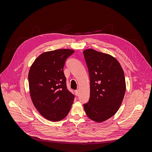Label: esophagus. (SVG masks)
I'll use <instances>...</instances> for the list:
<instances>
[{"label":"esophagus","instance_id":"34e87169","mask_svg":"<svg viewBox=\"0 0 152 152\" xmlns=\"http://www.w3.org/2000/svg\"><path fill=\"white\" fill-rule=\"evenodd\" d=\"M75 94H76V96H78V95L79 94V90H76V91H75Z\"/></svg>","mask_w":152,"mask_h":152}]
</instances>
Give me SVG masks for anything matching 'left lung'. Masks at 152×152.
I'll return each instance as SVG.
<instances>
[{"instance_id":"left-lung-1","label":"left lung","mask_w":152,"mask_h":152,"mask_svg":"<svg viewBox=\"0 0 152 152\" xmlns=\"http://www.w3.org/2000/svg\"><path fill=\"white\" fill-rule=\"evenodd\" d=\"M90 79V97L84 108L97 123L108 120L120 108L126 91L123 69L116 58L92 49L83 52Z\"/></svg>"}]
</instances>
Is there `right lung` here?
Segmentation results:
<instances>
[{
  "instance_id": "obj_1",
  "label": "right lung",
  "mask_w": 152,
  "mask_h": 152,
  "mask_svg": "<svg viewBox=\"0 0 152 152\" xmlns=\"http://www.w3.org/2000/svg\"><path fill=\"white\" fill-rule=\"evenodd\" d=\"M73 53L69 49L44 52L29 69L28 83L32 102L39 113L51 121L65 118L75 97L66 88L63 71L67 58Z\"/></svg>"
}]
</instances>
